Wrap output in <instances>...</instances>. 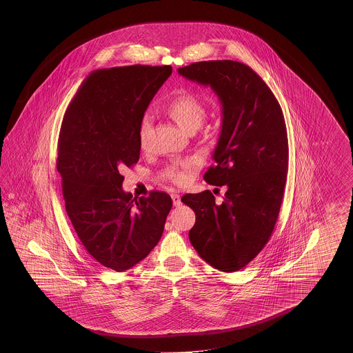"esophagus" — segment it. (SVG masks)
I'll list each match as a JSON object with an SVG mask.
<instances>
[{"mask_svg": "<svg viewBox=\"0 0 353 353\" xmlns=\"http://www.w3.org/2000/svg\"><path fill=\"white\" fill-rule=\"evenodd\" d=\"M172 199H173V204L175 207H179L180 204H181L179 194H172Z\"/></svg>", "mask_w": 353, "mask_h": 353, "instance_id": "1", "label": "esophagus"}]
</instances>
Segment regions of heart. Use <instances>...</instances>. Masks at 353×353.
<instances>
[{
    "label": "heart",
    "mask_w": 353,
    "mask_h": 353,
    "mask_svg": "<svg viewBox=\"0 0 353 353\" xmlns=\"http://www.w3.org/2000/svg\"><path fill=\"white\" fill-rule=\"evenodd\" d=\"M166 112L178 123L180 128H183L187 132H194L196 128H201L207 114L202 101L188 92L175 94L166 105ZM148 126L149 120L145 117L141 121L139 130V140L141 143H143L145 140ZM195 165V161L188 160L184 161L180 168H170L168 172V176L169 179L173 180L175 184H185L189 179V175L194 170Z\"/></svg>",
    "instance_id": "heart-1"
}]
</instances>
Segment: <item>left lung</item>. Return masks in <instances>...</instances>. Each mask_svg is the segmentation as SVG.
I'll list each match as a JSON object with an SVG mask.
<instances>
[{"instance_id":"8db88e82","label":"left lung","mask_w":353,"mask_h":353,"mask_svg":"<svg viewBox=\"0 0 353 353\" xmlns=\"http://www.w3.org/2000/svg\"><path fill=\"white\" fill-rule=\"evenodd\" d=\"M178 73L210 85L222 105L214 165L203 178L227 192L222 204L210 190L181 196L195 213L189 240L214 269L240 270L265 248L278 219L289 165L284 114L268 84L240 61H198Z\"/></svg>"}]
</instances>
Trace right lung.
Here are the masks:
<instances>
[{"label":"right lung","instance_id":"obj_1","mask_svg":"<svg viewBox=\"0 0 353 353\" xmlns=\"http://www.w3.org/2000/svg\"><path fill=\"white\" fill-rule=\"evenodd\" d=\"M170 65L99 69L83 82L60 128L57 170L68 217L84 248L121 272L158 245L172 198H132L121 170L139 161L143 113L170 77Z\"/></svg>","mask_w":353,"mask_h":353}]
</instances>
